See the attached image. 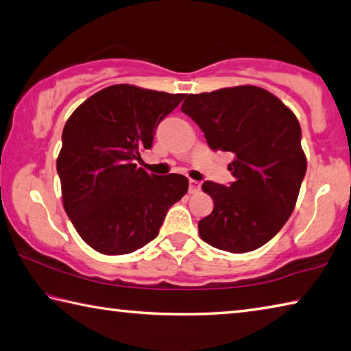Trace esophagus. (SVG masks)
Segmentation results:
<instances>
[{"label":"esophagus","mask_w":351,"mask_h":351,"mask_svg":"<svg viewBox=\"0 0 351 351\" xmlns=\"http://www.w3.org/2000/svg\"><path fill=\"white\" fill-rule=\"evenodd\" d=\"M201 190V182L190 180L189 181V193H197Z\"/></svg>","instance_id":"obj_1"}]
</instances>
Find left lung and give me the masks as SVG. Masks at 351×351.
<instances>
[{"instance_id":"left-lung-1","label":"left lung","mask_w":351,"mask_h":351,"mask_svg":"<svg viewBox=\"0 0 351 351\" xmlns=\"http://www.w3.org/2000/svg\"><path fill=\"white\" fill-rule=\"evenodd\" d=\"M181 110L199 125L210 149L234 156L230 186L202 184L215 207L197 222L201 239L230 253L263 247L290 218L307 170L295 113L256 86L189 95Z\"/></svg>"}]
</instances>
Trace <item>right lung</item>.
Wrapping results in <instances>:
<instances>
[{"mask_svg":"<svg viewBox=\"0 0 351 351\" xmlns=\"http://www.w3.org/2000/svg\"><path fill=\"white\" fill-rule=\"evenodd\" d=\"M184 97L114 84L70 114L56 170L66 213L93 250L127 254L149 244L167 210L187 193L186 176L149 175L135 164Z\"/></svg>","mask_w":351,"mask_h":351,"instance_id":"right-lung-1","label":"right lung"}]
</instances>
